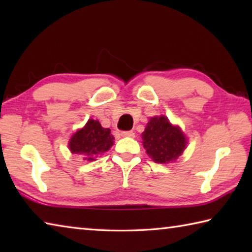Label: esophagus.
Instances as JSON below:
<instances>
[{"mask_svg": "<svg viewBox=\"0 0 252 252\" xmlns=\"http://www.w3.org/2000/svg\"><path fill=\"white\" fill-rule=\"evenodd\" d=\"M122 136H126V138H134V132L133 131H122Z\"/></svg>", "mask_w": 252, "mask_h": 252, "instance_id": "esophagus-1", "label": "esophagus"}]
</instances>
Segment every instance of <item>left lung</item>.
<instances>
[{
	"label": "left lung",
	"instance_id": "obj_1",
	"mask_svg": "<svg viewBox=\"0 0 252 252\" xmlns=\"http://www.w3.org/2000/svg\"><path fill=\"white\" fill-rule=\"evenodd\" d=\"M143 147L156 163L176 161L187 147V138L180 127L167 117H152L141 134Z\"/></svg>",
	"mask_w": 252,
	"mask_h": 252
}]
</instances>
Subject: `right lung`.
<instances>
[{
  "label": "right lung",
  "instance_id": "1",
  "mask_svg": "<svg viewBox=\"0 0 252 252\" xmlns=\"http://www.w3.org/2000/svg\"><path fill=\"white\" fill-rule=\"evenodd\" d=\"M113 140L110 129L102 126L97 120L90 119L82 129L71 136L69 149L74 155L82 156L84 160L93 161L97 155L106 152L113 146Z\"/></svg>",
  "mask_w": 252,
  "mask_h": 252
}]
</instances>
